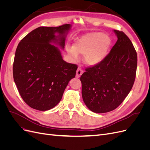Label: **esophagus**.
Masks as SVG:
<instances>
[{"mask_svg":"<svg viewBox=\"0 0 150 150\" xmlns=\"http://www.w3.org/2000/svg\"><path fill=\"white\" fill-rule=\"evenodd\" d=\"M83 73V70L81 68H78L76 71V77L77 78H80L81 76Z\"/></svg>","mask_w":150,"mask_h":150,"instance_id":"obj_1","label":"esophagus"}]
</instances>
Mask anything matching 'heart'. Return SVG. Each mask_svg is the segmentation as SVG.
Returning a JSON list of instances; mask_svg holds the SVG:
<instances>
[{
	"instance_id": "obj_1",
	"label": "heart",
	"mask_w": 150,
	"mask_h": 150,
	"mask_svg": "<svg viewBox=\"0 0 150 150\" xmlns=\"http://www.w3.org/2000/svg\"><path fill=\"white\" fill-rule=\"evenodd\" d=\"M111 44L112 40L108 34L94 32L78 38L73 48H67V52L74 59H78V54H83L86 64L93 66L105 59Z\"/></svg>"
}]
</instances>
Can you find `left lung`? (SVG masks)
<instances>
[{"instance_id": "obj_1", "label": "left lung", "mask_w": 150, "mask_h": 150, "mask_svg": "<svg viewBox=\"0 0 150 150\" xmlns=\"http://www.w3.org/2000/svg\"><path fill=\"white\" fill-rule=\"evenodd\" d=\"M117 40L106 57L86 68L81 75L82 96L89 110L104 113L115 110L132 89L137 68V53L123 32L115 30Z\"/></svg>"}]
</instances>
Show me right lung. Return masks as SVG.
Here are the masks:
<instances>
[{"label":"right lung","instance_id":"add662e5","mask_svg":"<svg viewBox=\"0 0 150 150\" xmlns=\"http://www.w3.org/2000/svg\"><path fill=\"white\" fill-rule=\"evenodd\" d=\"M70 24L39 27L19 43L13 63V80L21 98L30 108L47 111L60 102L69 81L76 76L78 66L62 59L65 34ZM60 34L58 36L55 33ZM59 39H57V38Z\"/></svg>","mask_w":150,"mask_h":150}]
</instances>
